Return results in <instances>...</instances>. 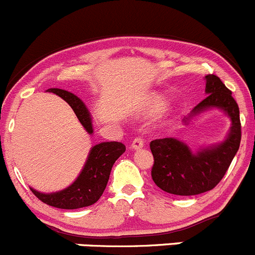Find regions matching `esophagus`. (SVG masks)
<instances>
[{"mask_svg": "<svg viewBox=\"0 0 255 255\" xmlns=\"http://www.w3.org/2000/svg\"><path fill=\"white\" fill-rule=\"evenodd\" d=\"M143 145H145V140L141 136H136L132 140V142H131V148L136 150V148H141Z\"/></svg>", "mask_w": 255, "mask_h": 255, "instance_id": "34e87169", "label": "esophagus"}]
</instances>
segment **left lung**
Listing matches in <instances>:
<instances>
[{
  "label": "left lung",
  "mask_w": 255,
  "mask_h": 255,
  "mask_svg": "<svg viewBox=\"0 0 255 255\" xmlns=\"http://www.w3.org/2000/svg\"><path fill=\"white\" fill-rule=\"evenodd\" d=\"M207 97L198 103L193 114L207 108H221L232 120L227 140L216 147L192 153L181 141L172 137L150 142L153 156L151 177L157 187L176 196H195L213 190L226 175L241 145L242 125L239 108L232 92L214 74L206 75Z\"/></svg>",
  "instance_id": "left-lung-1"
}]
</instances>
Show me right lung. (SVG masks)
I'll return each instance as SVG.
<instances>
[{
	"label": "right lung",
	"mask_w": 255,
	"mask_h": 255,
	"mask_svg": "<svg viewBox=\"0 0 255 255\" xmlns=\"http://www.w3.org/2000/svg\"><path fill=\"white\" fill-rule=\"evenodd\" d=\"M48 92L54 93L69 104L74 114L89 133L93 132L90 115L84 103L72 93L57 88H50ZM125 152V145L122 142H102L92 148L87 163L79 177L72 186L55 193H41L31 188L33 195L45 205L62 210H77V208L92 206L102 197L110 172L115 161Z\"/></svg>",
	"instance_id": "obj_1"
}]
</instances>
